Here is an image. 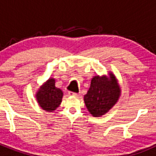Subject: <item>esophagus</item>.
<instances>
[{
    "label": "esophagus",
    "mask_w": 156,
    "mask_h": 156,
    "mask_svg": "<svg viewBox=\"0 0 156 156\" xmlns=\"http://www.w3.org/2000/svg\"><path fill=\"white\" fill-rule=\"evenodd\" d=\"M69 94L72 95V96H78V94L75 93V92H73V91H69Z\"/></svg>",
    "instance_id": "esophagus-1"
}]
</instances>
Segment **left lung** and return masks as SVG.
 Instances as JSON below:
<instances>
[{
  "mask_svg": "<svg viewBox=\"0 0 156 156\" xmlns=\"http://www.w3.org/2000/svg\"><path fill=\"white\" fill-rule=\"evenodd\" d=\"M110 76V79L98 76L93 77L90 88L84 95L87 108L95 117L103 115L108 112L120 95V88L115 77L112 74Z\"/></svg>",
  "mask_w": 156,
  "mask_h": 156,
  "instance_id": "obj_1",
  "label": "left lung"
}]
</instances>
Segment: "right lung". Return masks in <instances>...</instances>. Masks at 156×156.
I'll use <instances>...</instances> for the list:
<instances>
[{
	"mask_svg": "<svg viewBox=\"0 0 156 156\" xmlns=\"http://www.w3.org/2000/svg\"><path fill=\"white\" fill-rule=\"evenodd\" d=\"M63 93L55 87V81L49 79L43 85L37 94V101L43 109L53 112L61 104Z\"/></svg>",
	"mask_w": 156,
	"mask_h": 156,
	"instance_id": "right-lung-1",
	"label": "right lung"
}]
</instances>
